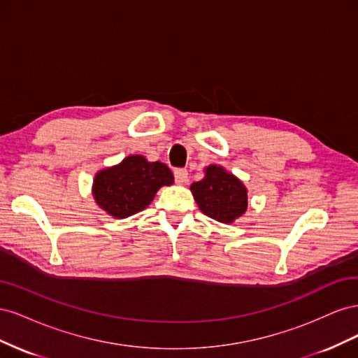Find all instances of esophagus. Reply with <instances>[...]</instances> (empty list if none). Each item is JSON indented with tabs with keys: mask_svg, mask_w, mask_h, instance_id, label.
I'll return each mask as SVG.
<instances>
[{
	"mask_svg": "<svg viewBox=\"0 0 358 358\" xmlns=\"http://www.w3.org/2000/svg\"><path fill=\"white\" fill-rule=\"evenodd\" d=\"M175 180L178 185H185V183L188 182V171L185 169L175 170Z\"/></svg>",
	"mask_w": 358,
	"mask_h": 358,
	"instance_id": "1",
	"label": "esophagus"
}]
</instances>
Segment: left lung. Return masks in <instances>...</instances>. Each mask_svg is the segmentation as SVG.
Instances as JSON below:
<instances>
[{
    "label": "left lung",
    "mask_w": 358,
    "mask_h": 358,
    "mask_svg": "<svg viewBox=\"0 0 358 358\" xmlns=\"http://www.w3.org/2000/svg\"><path fill=\"white\" fill-rule=\"evenodd\" d=\"M194 200L209 218L230 224L248 209V191L242 180L221 166L204 169V178L191 185Z\"/></svg>",
    "instance_id": "8db88e82"
}]
</instances>
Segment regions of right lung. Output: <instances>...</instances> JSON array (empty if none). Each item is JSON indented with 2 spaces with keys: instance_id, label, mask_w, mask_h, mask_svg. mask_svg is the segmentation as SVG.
I'll use <instances>...</instances> for the list:
<instances>
[{
  "instance_id": "add662e5",
  "label": "right lung",
  "mask_w": 358,
  "mask_h": 358,
  "mask_svg": "<svg viewBox=\"0 0 358 358\" xmlns=\"http://www.w3.org/2000/svg\"><path fill=\"white\" fill-rule=\"evenodd\" d=\"M173 182L175 178L164 162H149L142 155H129L119 164L96 173L92 196L103 210L124 220L146 209L157 191Z\"/></svg>"
}]
</instances>
